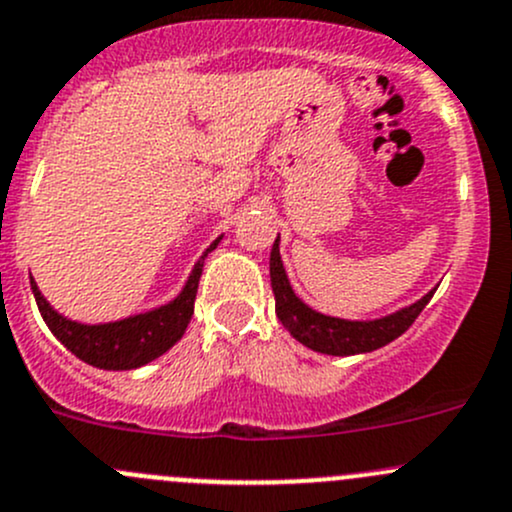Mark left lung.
I'll return each mask as SVG.
<instances>
[{
	"label": "left lung",
	"mask_w": 512,
	"mask_h": 512,
	"mask_svg": "<svg viewBox=\"0 0 512 512\" xmlns=\"http://www.w3.org/2000/svg\"><path fill=\"white\" fill-rule=\"evenodd\" d=\"M270 282L272 292H275V312L282 327L307 349L329 356H354L386 347L414 324V319L436 292L433 287L414 304H406V307L376 319L329 317V314L309 307L289 285L285 262L280 255V235L270 252Z\"/></svg>",
	"instance_id": "1"
}]
</instances>
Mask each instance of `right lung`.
Segmentation results:
<instances>
[{"instance_id": "add662e5", "label": "right lung", "mask_w": 512, "mask_h": 512, "mask_svg": "<svg viewBox=\"0 0 512 512\" xmlns=\"http://www.w3.org/2000/svg\"><path fill=\"white\" fill-rule=\"evenodd\" d=\"M220 240H223V235L210 242L208 250L198 257L183 289L170 302L148 309V312L131 314V317L116 319V322H76V319L64 317L51 307L49 299L41 294L32 277L36 307H39L51 334L81 361L106 371L138 369V366H146L148 361L158 359L160 354H165L173 344L180 342V337L188 329L190 317H193V302L200 275H203V262L218 247Z\"/></svg>"}]
</instances>
